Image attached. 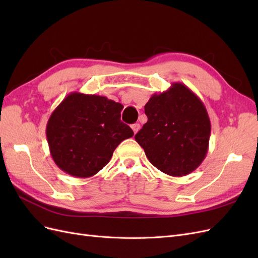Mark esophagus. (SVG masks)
I'll use <instances>...</instances> for the list:
<instances>
[{
	"label": "esophagus",
	"instance_id": "34e87169",
	"mask_svg": "<svg viewBox=\"0 0 258 258\" xmlns=\"http://www.w3.org/2000/svg\"><path fill=\"white\" fill-rule=\"evenodd\" d=\"M131 128H132V130H134V132H135V135L137 134V132L140 130V123H134L131 126Z\"/></svg>",
	"mask_w": 258,
	"mask_h": 258
}]
</instances>
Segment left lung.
<instances>
[{"mask_svg":"<svg viewBox=\"0 0 258 258\" xmlns=\"http://www.w3.org/2000/svg\"><path fill=\"white\" fill-rule=\"evenodd\" d=\"M147 122L136 135L146 157L161 172L184 176L205 160L211 135L207 108L182 83L154 93L144 106Z\"/></svg>","mask_w":258,"mask_h":258,"instance_id":"obj_1","label":"left lung"}]
</instances>
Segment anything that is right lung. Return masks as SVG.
<instances>
[{
	"label": "right lung",
	"instance_id": "obj_1",
	"mask_svg": "<svg viewBox=\"0 0 258 258\" xmlns=\"http://www.w3.org/2000/svg\"><path fill=\"white\" fill-rule=\"evenodd\" d=\"M122 107L103 96L68 95L46 126L50 155L59 169L86 178L105 167L115 148L134 136L132 129L120 120Z\"/></svg>",
	"mask_w": 258,
	"mask_h": 258
}]
</instances>
